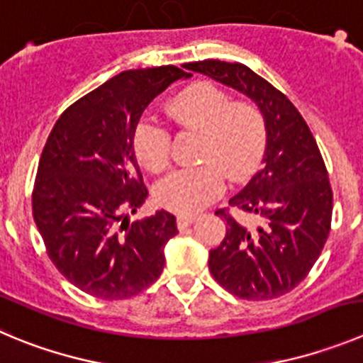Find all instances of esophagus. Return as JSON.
<instances>
[{
  "label": "esophagus",
  "mask_w": 363,
  "mask_h": 363,
  "mask_svg": "<svg viewBox=\"0 0 363 363\" xmlns=\"http://www.w3.org/2000/svg\"><path fill=\"white\" fill-rule=\"evenodd\" d=\"M195 222V215H179L177 216V228L179 229H186L188 225Z\"/></svg>",
  "instance_id": "esophagus-1"
}]
</instances>
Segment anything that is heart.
Here are the masks:
<instances>
[{
    "instance_id": "obj_1",
    "label": "heart",
    "mask_w": 363,
    "mask_h": 363,
    "mask_svg": "<svg viewBox=\"0 0 363 363\" xmlns=\"http://www.w3.org/2000/svg\"><path fill=\"white\" fill-rule=\"evenodd\" d=\"M168 114L179 125L201 130L199 159L204 164L177 170L155 188V201L181 215L197 213L223 193L228 172L240 179L252 170L265 147V120L254 104L231 101L211 82H197L170 101ZM135 157L159 174L170 162V134L161 125L143 121L134 134Z\"/></svg>"
}]
</instances>
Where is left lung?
<instances>
[{
	"mask_svg": "<svg viewBox=\"0 0 363 363\" xmlns=\"http://www.w3.org/2000/svg\"><path fill=\"white\" fill-rule=\"evenodd\" d=\"M258 105L267 143L262 170L229 199V206L259 218L247 228L229 213L225 238L209 250V270L220 286L249 301L290 292L319 259L330 235L333 191L313 135L292 101L243 64H184Z\"/></svg>",
	"mask_w": 363,
	"mask_h": 363,
	"instance_id": "8db88e82",
	"label": "left lung"
}]
</instances>
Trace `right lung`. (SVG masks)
I'll use <instances>...</instances> for the list:
<instances>
[{"label": "right lung", "mask_w": 363, "mask_h": 363, "mask_svg": "<svg viewBox=\"0 0 363 363\" xmlns=\"http://www.w3.org/2000/svg\"><path fill=\"white\" fill-rule=\"evenodd\" d=\"M188 77L175 66L123 71L67 107L50 132L33 220L57 270L89 296L127 299L161 276L177 223L164 209L128 220L148 195L134 134L148 104Z\"/></svg>", "instance_id": "add662e5"}]
</instances>
